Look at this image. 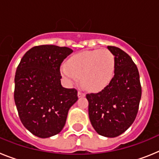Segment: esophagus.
Wrapping results in <instances>:
<instances>
[{"instance_id": "obj_1", "label": "esophagus", "mask_w": 159, "mask_h": 159, "mask_svg": "<svg viewBox=\"0 0 159 159\" xmlns=\"http://www.w3.org/2000/svg\"><path fill=\"white\" fill-rule=\"evenodd\" d=\"M85 96V94L83 93V92H81L80 91H79L78 92V97L79 98H81V97H84Z\"/></svg>"}]
</instances>
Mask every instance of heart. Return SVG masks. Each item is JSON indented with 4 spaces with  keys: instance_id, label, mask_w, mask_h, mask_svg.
I'll use <instances>...</instances> for the list:
<instances>
[{
    "instance_id": "b5f03b06",
    "label": "heart",
    "mask_w": 159,
    "mask_h": 159,
    "mask_svg": "<svg viewBox=\"0 0 159 159\" xmlns=\"http://www.w3.org/2000/svg\"><path fill=\"white\" fill-rule=\"evenodd\" d=\"M116 59L107 49L84 51L73 55L61 67V73L71 84L81 82L88 90L99 92L110 84L115 74Z\"/></svg>"
}]
</instances>
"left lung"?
I'll list each match as a JSON object with an SVG mask.
<instances>
[{
	"mask_svg": "<svg viewBox=\"0 0 159 159\" xmlns=\"http://www.w3.org/2000/svg\"><path fill=\"white\" fill-rule=\"evenodd\" d=\"M116 59L115 75L110 84L98 93L87 94L88 115L92 127L100 135L115 138L134 123L141 99L139 73L128 54L107 46Z\"/></svg>",
	"mask_w": 159,
	"mask_h": 159,
	"instance_id": "left-lung-1",
	"label": "left lung"
}]
</instances>
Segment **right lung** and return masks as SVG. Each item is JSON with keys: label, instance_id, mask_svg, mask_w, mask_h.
<instances>
[{"label": "right lung", "instance_id": "obj_1", "mask_svg": "<svg viewBox=\"0 0 159 159\" xmlns=\"http://www.w3.org/2000/svg\"><path fill=\"white\" fill-rule=\"evenodd\" d=\"M72 52L67 47L36 46L24 55L16 68L14 100L19 117L37 137L59 134L78 99L76 90L64 88L60 81L61 63Z\"/></svg>", "mask_w": 159, "mask_h": 159}]
</instances>
